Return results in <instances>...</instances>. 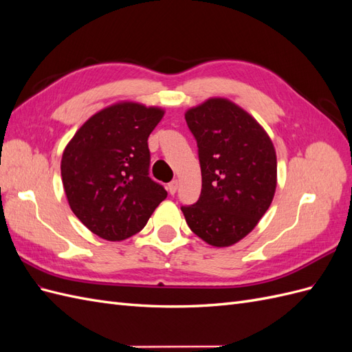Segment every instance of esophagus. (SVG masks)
<instances>
[{
    "mask_svg": "<svg viewBox=\"0 0 352 352\" xmlns=\"http://www.w3.org/2000/svg\"><path fill=\"white\" fill-rule=\"evenodd\" d=\"M167 190H168L170 195H175L176 190H177V180H173V182H170L167 185Z\"/></svg>",
    "mask_w": 352,
    "mask_h": 352,
    "instance_id": "34e87169",
    "label": "esophagus"
}]
</instances>
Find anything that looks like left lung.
Masks as SVG:
<instances>
[{"mask_svg":"<svg viewBox=\"0 0 352 352\" xmlns=\"http://www.w3.org/2000/svg\"><path fill=\"white\" fill-rule=\"evenodd\" d=\"M198 145L202 176L195 204L182 207L189 229L212 247L239 242L269 210L278 160L270 136L226 98H210L185 113Z\"/></svg>","mask_w":352,"mask_h":352,"instance_id":"1","label":"left lung"}]
</instances>
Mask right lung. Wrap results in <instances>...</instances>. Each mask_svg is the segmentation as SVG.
Masks as SVG:
<instances>
[{
    "instance_id": "obj_1",
    "label": "right lung",
    "mask_w": 352,
    "mask_h": 352,
    "mask_svg": "<svg viewBox=\"0 0 352 352\" xmlns=\"http://www.w3.org/2000/svg\"><path fill=\"white\" fill-rule=\"evenodd\" d=\"M164 110L120 101L91 116L66 145L61 179L72 211L92 233L123 241L140 232L167 190L148 176V136Z\"/></svg>"
}]
</instances>
